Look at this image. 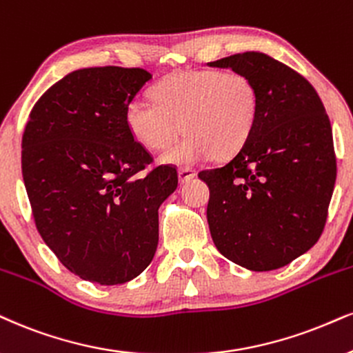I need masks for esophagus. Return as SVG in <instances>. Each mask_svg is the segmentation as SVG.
Segmentation results:
<instances>
[{
	"label": "esophagus",
	"mask_w": 353,
	"mask_h": 353,
	"mask_svg": "<svg viewBox=\"0 0 353 353\" xmlns=\"http://www.w3.org/2000/svg\"><path fill=\"white\" fill-rule=\"evenodd\" d=\"M194 175H196V172L190 167H181L180 170H178V178H180L181 183H186V181L193 180Z\"/></svg>",
	"instance_id": "34e87169"
}]
</instances>
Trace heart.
I'll return each mask as SVG.
<instances>
[{
    "label": "heart",
    "mask_w": 353,
    "mask_h": 353,
    "mask_svg": "<svg viewBox=\"0 0 353 353\" xmlns=\"http://www.w3.org/2000/svg\"><path fill=\"white\" fill-rule=\"evenodd\" d=\"M259 108V88L245 73L191 70L157 85L154 101L130 99L125 124L130 136L155 152L168 149L183 130L185 141L162 160L196 163L237 154L255 128Z\"/></svg>",
    "instance_id": "obj_1"
}]
</instances>
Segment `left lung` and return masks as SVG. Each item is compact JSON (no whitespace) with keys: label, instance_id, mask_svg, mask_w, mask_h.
Instances as JSON below:
<instances>
[{"label":"left lung","instance_id":"left-lung-1","mask_svg":"<svg viewBox=\"0 0 353 353\" xmlns=\"http://www.w3.org/2000/svg\"><path fill=\"white\" fill-rule=\"evenodd\" d=\"M249 75L259 88L250 137L228 163L203 170L217 250L252 272L285 267L323 234L337 165L332 128L312 85L262 52L208 63Z\"/></svg>","mask_w":353,"mask_h":353}]
</instances>
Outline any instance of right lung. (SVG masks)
I'll return each mask as SVG.
<instances>
[{"label": "right lung", "mask_w": 353, "mask_h": 353, "mask_svg": "<svg viewBox=\"0 0 353 353\" xmlns=\"http://www.w3.org/2000/svg\"><path fill=\"white\" fill-rule=\"evenodd\" d=\"M152 75L143 68H81L34 104L23 134V178L37 230L65 268L121 285L149 267L159 208L178 186L130 136L125 108Z\"/></svg>", "instance_id": "add662e5"}]
</instances>
